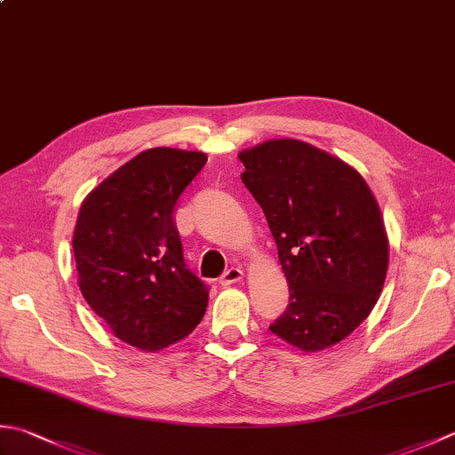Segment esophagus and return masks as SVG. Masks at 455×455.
Returning a JSON list of instances; mask_svg holds the SVG:
<instances>
[{"mask_svg": "<svg viewBox=\"0 0 455 455\" xmlns=\"http://www.w3.org/2000/svg\"><path fill=\"white\" fill-rule=\"evenodd\" d=\"M243 270H240V268H235V266H233V268H228L225 274H222L220 275V286H230V283H236V282H240V280H243Z\"/></svg>", "mask_w": 455, "mask_h": 455, "instance_id": "1", "label": "esophagus"}]
</instances>
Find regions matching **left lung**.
<instances>
[{
  "instance_id": "left-lung-1",
  "label": "left lung",
  "mask_w": 455,
  "mask_h": 455,
  "mask_svg": "<svg viewBox=\"0 0 455 455\" xmlns=\"http://www.w3.org/2000/svg\"><path fill=\"white\" fill-rule=\"evenodd\" d=\"M238 157L290 288L270 331L301 351L339 343L367 319L387 278L388 238L369 185L298 140L264 141Z\"/></svg>"
}]
</instances>
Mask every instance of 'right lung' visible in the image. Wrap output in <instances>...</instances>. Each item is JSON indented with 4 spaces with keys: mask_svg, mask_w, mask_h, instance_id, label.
<instances>
[{
    "mask_svg": "<svg viewBox=\"0 0 455 455\" xmlns=\"http://www.w3.org/2000/svg\"><path fill=\"white\" fill-rule=\"evenodd\" d=\"M204 164L201 151L146 149L80 207L73 238L80 291L138 349L183 339L207 311L209 286L187 268L173 222L177 199Z\"/></svg>",
    "mask_w": 455,
    "mask_h": 455,
    "instance_id": "obj_1",
    "label": "right lung"
}]
</instances>
